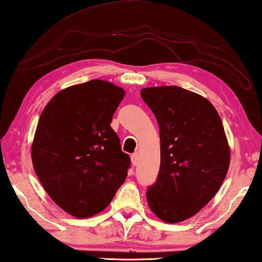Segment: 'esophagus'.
I'll return each instance as SVG.
<instances>
[{
    "instance_id": "34e87169",
    "label": "esophagus",
    "mask_w": 262,
    "mask_h": 262,
    "mask_svg": "<svg viewBox=\"0 0 262 262\" xmlns=\"http://www.w3.org/2000/svg\"><path fill=\"white\" fill-rule=\"evenodd\" d=\"M131 162H132V164H134L135 167L137 166V164H138V162H139V155H138V153H135V154L131 155Z\"/></svg>"
}]
</instances>
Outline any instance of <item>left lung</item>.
Wrapping results in <instances>:
<instances>
[{
	"label": "left lung",
	"mask_w": 262,
	"mask_h": 262,
	"mask_svg": "<svg viewBox=\"0 0 262 262\" xmlns=\"http://www.w3.org/2000/svg\"><path fill=\"white\" fill-rule=\"evenodd\" d=\"M140 95L160 127V171L146 192L167 223L185 221L217 193L230 164L221 117L209 101L178 86L145 87Z\"/></svg>",
	"instance_id": "obj_1"
}]
</instances>
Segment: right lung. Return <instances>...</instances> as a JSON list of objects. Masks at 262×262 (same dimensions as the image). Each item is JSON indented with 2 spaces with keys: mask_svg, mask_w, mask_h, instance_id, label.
<instances>
[{
  "mask_svg": "<svg viewBox=\"0 0 262 262\" xmlns=\"http://www.w3.org/2000/svg\"><path fill=\"white\" fill-rule=\"evenodd\" d=\"M125 91L93 79L67 87L46 104L31 157L41 185L64 212L91 217L112 203L130 158L110 123Z\"/></svg>",
  "mask_w": 262,
  "mask_h": 262,
  "instance_id": "right-lung-1",
  "label": "right lung"
}]
</instances>
